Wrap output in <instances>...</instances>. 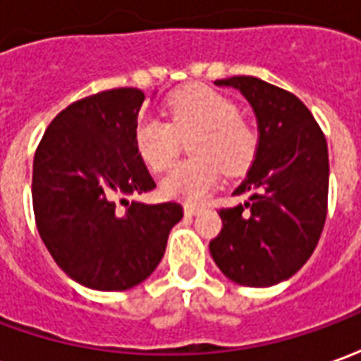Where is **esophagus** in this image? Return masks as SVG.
<instances>
[{
  "label": "esophagus",
  "mask_w": 361,
  "mask_h": 361,
  "mask_svg": "<svg viewBox=\"0 0 361 361\" xmlns=\"http://www.w3.org/2000/svg\"><path fill=\"white\" fill-rule=\"evenodd\" d=\"M183 211H185V214H188V216H193V214H197V212L201 211V207H199V204H193V203H185Z\"/></svg>",
  "instance_id": "esophagus-1"
}]
</instances>
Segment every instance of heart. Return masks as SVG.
I'll list each match as a JSON object with an SVG mask.
<instances>
[{
	"mask_svg": "<svg viewBox=\"0 0 361 361\" xmlns=\"http://www.w3.org/2000/svg\"><path fill=\"white\" fill-rule=\"evenodd\" d=\"M168 121L141 118L135 126V149L152 172L176 160L180 139H189V154L162 180V193L172 199L199 201L219 181L243 173L257 157L259 133L240 118L230 98L204 85H189L166 100Z\"/></svg>",
	"mask_w": 361,
	"mask_h": 361,
	"instance_id": "1",
	"label": "heart"
}]
</instances>
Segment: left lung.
I'll return each mask as SVG.
<instances>
[{
    "mask_svg": "<svg viewBox=\"0 0 361 361\" xmlns=\"http://www.w3.org/2000/svg\"><path fill=\"white\" fill-rule=\"evenodd\" d=\"M250 100L259 123L257 157L234 195L250 203L220 209L222 230L209 243L228 279L272 286L300 271L317 247L326 219L329 150L307 106L257 77L214 81ZM247 215H242L245 209Z\"/></svg>",
    "mask_w": 361,
    "mask_h": 361,
    "instance_id": "left-lung-1",
    "label": "left lung"
}]
</instances>
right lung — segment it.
<instances>
[{
  "mask_svg": "<svg viewBox=\"0 0 361 361\" xmlns=\"http://www.w3.org/2000/svg\"><path fill=\"white\" fill-rule=\"evenodd\" d=\"M145 102L123 87L85 96L54 118L35 152L32 207L38 234L59 269L92 290H127L164 257L180 203H126L157 188L135 149Z\"/></svg>",
  "mask_w": 361,
  "mask_h": 361,
  "instance_id": "add662e5",
  "label": "right lung"
}]
</instances>
